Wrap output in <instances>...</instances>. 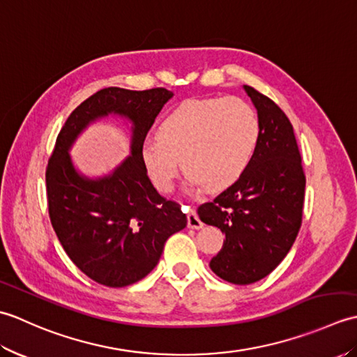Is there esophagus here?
<instances>
[{"mask_svg": "<svg viewBox=\"0 0 357 357\" xmlns=\"http://www.w3.org/2000/svg\"><path fill=\"white\" fill-rule=\"evenodd\" d=\"M187 225H188V229H193V230H199V229H202L204 227V224H202V221L199 219V216L196 215V211L193 210V208H188L187 207Z\"/></svg>", "mask_w": 357, "mask_h": 357, "instance_id": "34e87169", "label": "esophagus"}]
</instances>
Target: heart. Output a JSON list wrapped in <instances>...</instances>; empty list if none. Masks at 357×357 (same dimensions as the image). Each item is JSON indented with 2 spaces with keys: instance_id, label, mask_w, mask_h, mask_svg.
I'll return each instance as SVG.
<instances>
[{
  "instance_id": "1",
  "label": "heart",
  "mask_w": 357,
  "mask_h": 357,
  "mask_svg": "<svg viewBox=\"0 0 357 357\" xmlns=\"http://www.w3.org/2000/svg\"><path fill=\"white\" fill-rule=\"evenodd\" d=\"M259 136L257 113L241 98L188 100L161 121L158 138L142 144L141 158L159 192L173 190L179 165L192 185L221 192L247 172Z\"/></svg>"
}]
</instances>
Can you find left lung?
I'll return each mask as SVG.
<instances>
[{"label":"left lung","instance_id":"obj_1","mask_svg":"<svg viewBox=\"0 0 357 357\" xmlns=\"http://www.w3.org/2000/svg\"><path fill=\"white\" fill-rule=\"evenodd\" d=\"M244 90L261 124L256 155L236 183L198 208L202 222L225 234L210 268L236 285L261 280L282 262L299 233L305 195L290 119L268 96L250 86Z\"/></svg>","mask_w":357,"mask_h":357}]
</instances>
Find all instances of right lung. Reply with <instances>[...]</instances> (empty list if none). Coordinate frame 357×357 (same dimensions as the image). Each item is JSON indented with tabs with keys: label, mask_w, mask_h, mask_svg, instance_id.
I'll return each instance as SVG.
<instances>
[{
	"label": "right lung",
	"mask_w": 357,
	"mask_h": 357,
	"mask_svg": "<svg viewBox=\"0 0 357 357\" xmlns=\"http://www.w3.org/2000/svg\"><path fill=\"white\" fill-rule=\"evenodd\" d=\"M173 92L162 87H107L75 109L59 132L45 170L49 216L72 262L95 282L127 287L156 267L165 241L187 225L174 201L150 183L141 158L144 139ZM118 114L132 123L131 156L110 175L90 180L71 162L68 150L95 120Z\"/></svg>",
	"instance_id": "obj_1"
}]
</instances>
